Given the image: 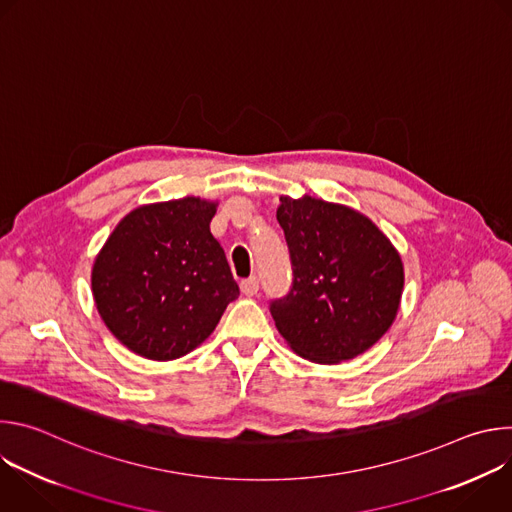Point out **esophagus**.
Listing matches in <instances>:
<instances>
[{"label":"esophagus","instance_id":"esophagus-1","mask_svg":"<svg viewBox=\"0 0 512 512\" xmlns=\"http://www.w3.org/2000/svg\"><path fill=\"white\" fill-rule=\"evenodd\" d=\"M241 291H243V296H255L257 291H259V279L257 277H249V279H243L241 281Z\"/></svg>","mask_w":512,"mask_h":512}]
</instances>
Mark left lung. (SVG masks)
<instances>
[{"label":"left lung","instance_id":"left-lung-1","mask_svg":"<svg viewBox=\"0 0 512 512\" xmlns=\"http://www.w3.org/2000/svg\"><path fill=\"white\" fill-rule=\"evenodd\" d=\"M294 285L271 302L287 346L318 364L369 350L395 322L403 294V261L389 237L362 212L314 196H281Z\"/></svg>","mask_w":512,"mask_h":512}]
</instances>
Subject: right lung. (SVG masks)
<instances>
[{"label": "right lung", "mask_w": 512, "mask_h": 512, "mask_svg": "<svg viewBox=\"0 0 512 512\" xmlns=\"http://www.w3.org/2000/svg\"><path fill=\"white\" fill-rule=\"evenodd\" d=\"M216 206L198 196L137 206L99 251L91 271L95 306L131 352L180 358L239 298L225 251L210 233Z\"/></svg>", "instance_id": "obj_1"}]
</instances>
